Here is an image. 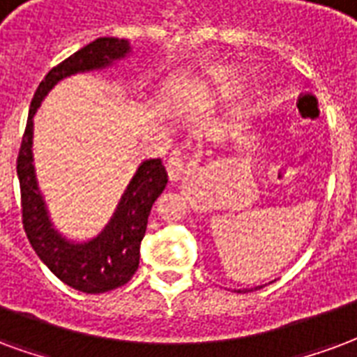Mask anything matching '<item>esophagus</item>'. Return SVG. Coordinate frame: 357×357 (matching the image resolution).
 Segmentation results:
<instances>
[{"instance_id":"esophagus-1","label":"esophagus","mask_w":357,"mask_h":357,"mask_svg":"<svg viewBox=\"0 0 357 357\" xmlns=\"http://www.w3.org/2000/svg\"><path fill=\"white\" fill-rule=\"evenodd\" d=\"M167 175H169V181L173 182H178L182 176L186 175V163L181 160V158H171L167 161Z\"/></svg>"}]
</instances>
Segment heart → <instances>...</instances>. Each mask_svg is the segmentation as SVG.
<instances>
[{
	"mask_svg": "<svg viewBox=\"0 0 357 357\" xmlns=\"http://www.w3.org/2000/svg\"><path fill=\"white\" fill-rule=\"evenodd\" d=\"M218 83H220V89L226 91V93H232V91L241 87V77L238 74H234V72H228V74L220 75Z\"/></svg>",
	"mask_w": 357,
	"mask_h": 357,
	"instance_id": "b5f03b06",
	"label": "heart"
}]
</instances>
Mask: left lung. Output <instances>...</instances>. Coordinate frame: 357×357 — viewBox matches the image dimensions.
Segmentation results:
<instances>
[{
	"instance_id": "left-lung-1",
	"label": "left lung",
	"mask_w": 357,
	"mask_h": 357,
	"mask_svg": "<svg viewBox=\"0 0 357 357\" xmlns=\"http://www.w3.org/2000/svg\"><path fill=\"white\" fill-rule=\"evenodd\" d=\"M262 287V285H259V287H251V289H245V293H247V291H257V289H261Z\"/></svg>"
}]
</instances>
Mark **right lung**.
I'll list each match as a JSON object with an SVG mask.
<instances>
[{
    "label": "right lung",
    "instance_id": "obj_1",
    "mask_svg": "<svg viewBox=\"0 0 357 357\" xmlns=\"http://www.w3.org/2000/svg\"><path fill=\"white\" fill-rule=\"evenodd\" d=\"M131 53V43L119 38H98L77 53L49 70L40 83L28 112L17 160L20 182L22 225L30 245L43 264L61 282L87 295H98L129 282L139 268L140 241L146 234L148 215L153 202L167 184V171L161 160L142 161L127 184L110 222L98 236L87 241H70L51 222L33 171V114L56 83L82 72L104 70Z\"/></svg>",
    "mask_w": 357,
    "mask_h": 357
}]
</instances>
